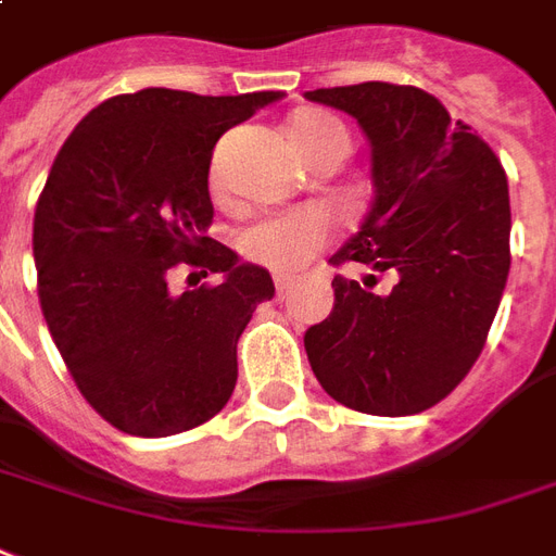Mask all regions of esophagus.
Instances as JSON below:
<instances>
[{
	"label": "esophagus",
	"instance_id": "esophagus-1",
	"mask_svg": "<svg viewBox=\"0 0 556 556\" xmlns=\"http://www.w3.org/2000/svg\"><path fill=\"white\" fill-rule=\"evenodd\" d=\"M290 287H293V281H290V278H283V275H278V278H275V293L278 295L290 293Z\"/></svg>",
	"mask_w": 556,
	"mask_h": 556
}]
</instances>
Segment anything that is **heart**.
Wrapping results in <instances>:
<instances>
[{
    "mask_svg": "<svg viewBox=\"0 0 556 556\" xmlns=\"http://www.w3.org/2000/svg\"><path fill=\"white\" fill-rule=\"evenodd\" d=\"M290 140L299 149L302 157H311L316 152L333 149L349 154V131L337 116L307 108L290 119ZM328 240V225L323 216L311 214V211H299V214L273 216L263 223L245 228L237 237L240 252L254 263H263L273 273L290 275L304 269L313 261V254L319 252Z\"/></svg>",
    "mask_w": 556,
    "mask_h": 556,
    "instance_id": "heart-1",
    "label": "heart"
}]
</instances>
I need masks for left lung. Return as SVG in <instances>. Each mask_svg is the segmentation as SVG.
Segmentation results:
<instances>
[{
  "label": "left lung",
  "mask_w": 556,
  "mask_h": 556,
  "mask_svg": "<svg viewBox=\"0 0 556 556\" xmlns=\"http://www.w3.org/2000/svg\"><path fill=\"white\" fill-rule=\"evenodd\" d=\"M304 96L354 116L372 146L375 199L331 263L392 275L390 293L333 278V311L304 333L313 375L352 410H428L469 375L498 311L510 273L507 175L419 87L366 81Z\"/></svg>",
  "instance_id": "8db88e82"
}]
</instances>
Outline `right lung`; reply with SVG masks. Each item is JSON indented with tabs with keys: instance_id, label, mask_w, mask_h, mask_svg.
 I'll list each match as a JSON object with an SVG mask.
<instances>
[{
	"instance_id": "1",
	"label": "right lung",
	"mask_w": 556,
	"mask_h": 556,
	"mask_svg": "<svg viewBox=\"0 0 556 556\" xmlns=\"http://www.w3.org/2000/svg\"><path fill=\"white\" fill-rule=\"evenodd\" d=\"M281 96H114L49 169L35 211L40 307L75 387L123 433L190 431L231 399L237 340L275 283L204 237L207 173L216 140ZM181 262L224 283L169 294L165 275Z\"/></svg>"
}]
</instances>
